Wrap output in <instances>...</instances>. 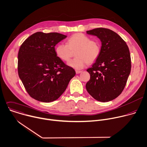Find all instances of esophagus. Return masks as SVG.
Segmentation results:
<instances>
[{"mask_svg":"<svg viewBox=\"0 0 147 147\" xmlns=\"http://www.w3.org/2000/svg\"><path fill=\"white\" fill-rule=\"evenodd\" d=\"M82 71H79V70H76V73L77 74H80V73H81Z\"/></svg>","mask_w":147,"mask_h":147,"instance_id":"esophagus-1","label":"esophagus"}]
</instances>
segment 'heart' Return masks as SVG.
<instances>
[{
    "label": "heart",
    "mask_w": 147,
    "mask_h": 147,
    "mask_svg": "<svg viewBox=\"0 0 147 147\" xmlns=\"http://www.w3.org/2000/svg\"><path fill=\"white\" fill-rule=\"evenodd\" d=\"M76 51V58L71 60L68 65L75 69H82L88 63H92L96 60L101 51V46L97 40L91 39L82 33L71 35L67 40V44L60 43L55 47V53L60 59L68 61L73 51Z\"/></svg>",
    "instance_id": "obj_1"
}]
</instances>
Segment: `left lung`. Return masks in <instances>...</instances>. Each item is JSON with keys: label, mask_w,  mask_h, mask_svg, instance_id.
I'll list each match as a JSON object with an SVG mask.
<instances>
[{"label": "left lung", "mask_w": 147, "mask_h": 147, "mask_svg": "<svg viewBox=\"0 0 147 147\" xmlns=\"http://www.w3.org/2000/svg\"><path fill=\"white\" fill-rule=\"evenodd\" d=\"M87 34L97 36L102 46L96 62L87 69L90 79L86 84V90L97 101H111L122 93L130 73L129 47L119 35L107 28H95Z\"/></svg>", "instance_id": "obj_1"}]
</instances>
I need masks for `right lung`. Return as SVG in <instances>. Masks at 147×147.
Returning a JSON list of instances; mask_svg holds the SVG:
<instances>
[{"instance_id": "1", "label": "right lung", "mask_w": 147, "mask_h": 147, "mask_svg": "<svg viewBox=\"0 0 147 147\" xmlns=\"http://www.w3.org/2000/svg\"><path fill=\"white\" fill-rule=\"evenodd\" d=\"M67 38L57 32H36L21 45L18 73L32 98L50 102L59 98L75 75L74 68L57 57L55 46Z\"/></svg>"}]
</instances>
